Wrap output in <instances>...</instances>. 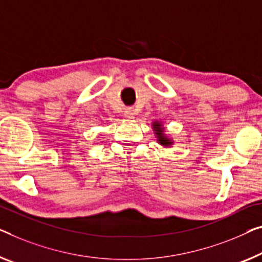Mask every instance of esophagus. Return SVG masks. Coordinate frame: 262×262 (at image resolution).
<instances>
[{
    "label": "esophagus",
    "instance_id": "obj_1",
    "mask_svg": "<svg viewBox=\"0 0 262 262\" xmlns=\"http://www.w3.org/2000/svg\"><path fill=\"white\" fill-rule=\"evenodd\" d=\"M134 115H135V113H134V111H133L132 108H126V109H124L123 116H124V118H126V119H128V120L134 119Z\"/></svg>",
    "mask_w": 262,
    "mask_h": 262
}]
</instances>
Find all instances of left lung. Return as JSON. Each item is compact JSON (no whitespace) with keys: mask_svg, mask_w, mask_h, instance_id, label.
I'll list each match as a JSON object with an SVG mask.
<instances>
[{"mask_svg":"<svg viewBox=\"0 0 262 262\" xmlns=\"http://www.w3.org/2000/svg\"><path fill=\"white\" fill-rule=\"evenodd\" d=\"M153 130H154V134L156 135V138H158V142L161 144V146L169 147L173 144V141L165 135V130H163L161 122H159V121L153 122Z\"/></svg>","mask_w":262,"mask_h":262,"instance_id":"8db88e82","label":"left lung"}]
</instances>
